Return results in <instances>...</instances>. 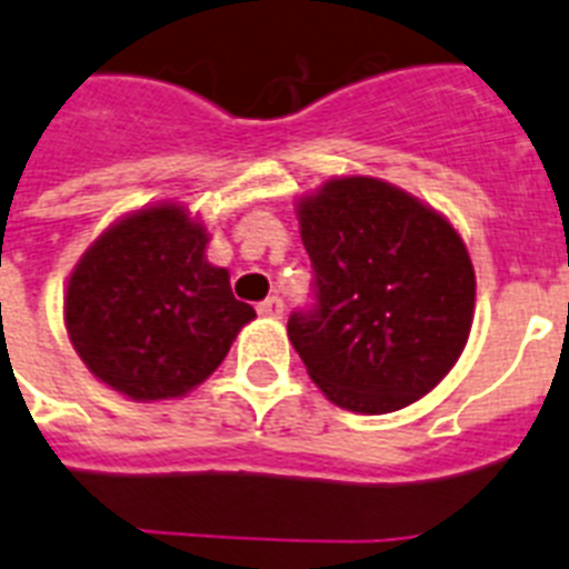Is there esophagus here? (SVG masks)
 <instances>
[{
	"instance_id": "obj_1",
	"label": "esophagus",
	"mask_w": 569,
	"mask_h": 569,
	"mask_svg": "<svg viewBox=\"0 0 569 569\" xmlns=\"http://www.w3.org/2000/svg\"><path fill=\"white\" fill-rule=\"evenodd\" d=\"M257 312L266 318H280L283 316V300L277 298V295H271V298H266L260 307H257Z\"/></svg>"
}]
</instances>
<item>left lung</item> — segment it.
Instances as JSON below:
<instances>
[{"mask_svg":"<svg viewBox=\"0 0 569 569\" xmlns=\"http://www.w3.org/2000/svg\"><path fill=\"white\" fill-rule=\"evenodd\" d=\"M316 307L289 339L318 389L348 412L386 415L445 380L468 345L477 274L450 221L377 178H332L300 198Z\"/></svg>","mask_w":569,"mask_h":569,"instance_id":"left-lung-1","label":"left lung"}]
</instances>
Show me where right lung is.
Segmentation results:
<instances>
[{
    "mask_svg": "<svg viewBox=\"0 0 569 569\" xmlns=\"http://www.w3.org/2000/svg\"><path fill=\"white\" fill-rule=\"evenodd\" d=\"M207 228L178 204L119 219L69 274L63 318L96 380L131 400L183 397L204 382L251 318L210 266Z\"/></svg>",
    "mask_w": 569,
    "mask_h": 569,
    "instance_id": "add662e5",
    "label": "right lung"
}]
</instances>
